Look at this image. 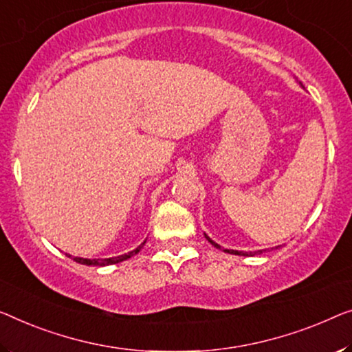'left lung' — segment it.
<instances>
[{"label":"left lung","mask_w":352,"mask_h":352,"mask_svg":"<svg viewBox=\"0 0 352 352\" xmlns=\"http://www.w3.org/2000/svg\"><path fill=\"white\" fill-rule=\"evenodd\" d=\"M206 239L208 240V242L210 243H212L213 246H217V248H219V250H223L224 251V253H230V254H239V256H253V253H246V251H235V250H224V248H221V246H219L218 243H214L213 242V240L212 239H210V237H207V235H206ZM276 248H278V246H276ZM256 253H262V251H254V254Z\"/></svg>","instance_id":"8db88e82"}]
</instances>
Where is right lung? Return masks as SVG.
<instances>
[{
	"label": "right lung",
	"mask_w": 352,
	"mask_h": 352,
	"mask_svg": "<svg viewBox=\"0 0 352 352\" xmlns=\"http://www.w3.org/2000/svg\"><path fill=\"white\" fill-rule=\"evenodd\" d=\"M145 245V242L144 243H140L138 248L135 250H133V251H129V253H126V254H122V256H117V258H107V259H85V258H72L71 254H66L67 258H72L74 259L76 262H78V264H85V265H98V267H104V265H110V264H118V262H122V261H126V259H129L131 256H134V254H138L140 250H142V246Z\"/></svg>",
	"instance_id": "obj_1"
}]
</instances>
